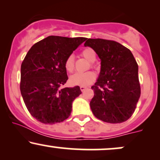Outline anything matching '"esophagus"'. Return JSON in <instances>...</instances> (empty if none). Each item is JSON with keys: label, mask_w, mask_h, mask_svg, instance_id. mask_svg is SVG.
<instances>
[{"label": "esophagus", "mask_w": 160, "mask_h": 160, "mask_svg": "<svg viewBox=\"0 0 160 160\" xmlns=\"http://www.w3.org/2000/svg\"><path fill=\"white\" fill-rule=\"evenodd\" d=\"M80 90H81L82 92H83L87 87H86V86H80Z\"/></svg>", "instance_id": "34e87169"}]
</instances>
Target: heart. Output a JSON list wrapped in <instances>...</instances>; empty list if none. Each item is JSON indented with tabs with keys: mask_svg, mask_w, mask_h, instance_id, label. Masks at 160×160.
I'll list each match as a JSON object with an SVG mask.
<instances>
[{
	"mask_svg": "<svg viewBox=\"0 0 160 160\" xmlns=\"http://www.w3.org/2000/svg\"><path fill=\"white\" fill-rule=\"evenodd\" d=\"M80 55L86 60L91 62V66H93V62L96 59V54L94 49L87 47L82 49ZM65 68L68 73H72L74 70V56L70 55L66 58L65 61ZM95 74L93 71H87L85 73H77L70 78V82L75 86H88L95 80Z\"/></svg>",
	"mask_w": 160,
	"mask_h": 160,
	"instance_id": "b5f03b06",
	"label": "heart"
}]
</instances>
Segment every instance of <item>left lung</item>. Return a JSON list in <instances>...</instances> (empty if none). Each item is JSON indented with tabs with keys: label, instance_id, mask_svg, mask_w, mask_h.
Instances as JSON below:
<instances>
[{
	"label": "left lung",
	"instance_id": "obj_1",
	"mask_svg": "<svg viewBox=\"0 0 160 160\" xmlns=\"http://www.w3.org/2000/svg\"><path fill=\"white\" fill-rule=\"evenodd\" d=\"M101 59V71L92 86L90 108L95 117L109 123H120L133 114L141 95L138 66L128 48L113 40L88 39L84 43Z\"/></svg>",
	"mask_w": 160,
	"mask_h": 160
}]
</instances>
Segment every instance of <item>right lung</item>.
Listing matches in <instances>:
<instances>
[{
    "label": "right lung",
    "mask_w": 160,
    "mask_h": 160,
    "mask_svg": "<svg viewBox=\"0 0 160 160\" xmlns=\"http://www.w3.org/2000/svg\"><path fill=\"white\" fill-rule=\"evenodd\" d=\"M86 38L49 36L29 49L21 65L20 91L28 111L42 123L68 118L72 102L82 93L80 86H60L67 82L65 61Z\"/></svg>",
    "instance_id": "obj_1"
}]
</instances>
